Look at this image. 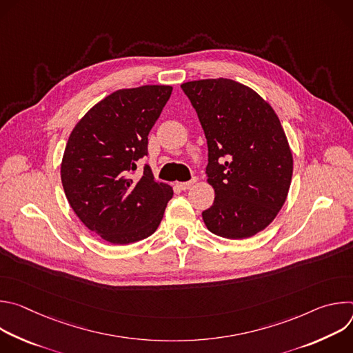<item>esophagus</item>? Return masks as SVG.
Segmentation results:
<instances>
[{
	"instance_id": "34e87169",
	"label": "esophagus",
	"mask_w": 353,
	"mask_h": 353,
	"mask_svg": "<svg viewBox=\"0 0 353 353\" xmlns=\"http://www.w3.org/2000/svg\"><path fill=\"white\" fill-rule=\"evenodd\" d=\"M195 183V179H192L191 181H183V183H177V187L180 188V190H183V191H185V190H188L192 184Z\"/></svg>"
}]
</instances>
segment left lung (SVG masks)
<instances>
[{
  "label": "left lung",
  "mask_w": 353,
  "mask_h": 353,
  "mask_svg": "<svg viewBox=\"0 0 353 353\" xmlns=\"http://www.w3.org/2000/svg\"><path fill=\"white\" fill-rule=\"evenodd\" d=\"M208 143V183L215 190L203 212L210 232L247 239L265 229L282 208L293 158L281 121L265 100L236 81L181 85Z\"/></svg>",
  "instance_id": "left-lung-1"
}]
</instances>
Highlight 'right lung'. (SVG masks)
<instances>
[{"instance_id":"add662e5","label":"right lung","mask_w":353,"mask_h":353,"mask_svg":"<svg viewBox=\"0 0 353 353\" xmlns=\"http://www.w3.org/2000/svg\"><path fill=\"white\" fill-rule=\"evenodd\" d=\"M173 88L145 85L120 89L100 100L72 130L61 163L68 203L81 222L112 244H130L152 234L173 196L157 183L148 165V134Z\"/></svg>"}]
</instances>
